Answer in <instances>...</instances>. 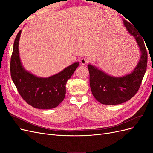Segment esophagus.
Instances as JSON below:
<instances>
[{
	"instance_id": "34e87169",
	"label": "esophagus",
	"mask_w": 153,
	"mask_h": 153,
	"mask_svg": "<svg viewBox=\"0 0 153 153\" xmlns=\"http://www.w3.org/2000/svg\"><path fill=\"white\" fill-rule=\"evenodd\" d=\"M87 62H88V61L86 58L83 57L80 59V63L81 64H82V65H85V64H86Z\"/></svg>"
}]
</instances>
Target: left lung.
<instances>
[{"label": "left lung", "mask_w": 153, "mask_h": 153, "mask_svg": "<svg viewBox=\"0 0 153 153\" xmlns=\"http://www.w3.org/2000/svg\"><path fill=\"white\" fill-rule=\"evenodd\" d=\"M123 22L129 34L135 38L140 49V57L133 70L122 76L109 75L95 66L88 64L92 95L103 105H119L130 100L139 89L146 71L147 53L145 41L134 25L126 20Z\"/></svg>", "instance_id": "obj_1"}]
</instances>
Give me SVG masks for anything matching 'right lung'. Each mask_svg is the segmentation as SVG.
<instances>
[{"instance_id":"add662e5","label":"right lung","mask_w":153,"mask_h":153,"mask_svg":"<svg viewBox=\"0 0 153 153\" xmlns=\"http://www.w3.org/2000/svg\"><path fill=\"white\" fill-rule=\"evenodd\" d=\"M22 30L14 41L10 71L12 80L19 94L29 105L38 109L53 108L64 100L68 80L79 65L75 62L62 71L47 78L37 76L22 66L19 54V41Z\"/></svg>"}]
</instances>
